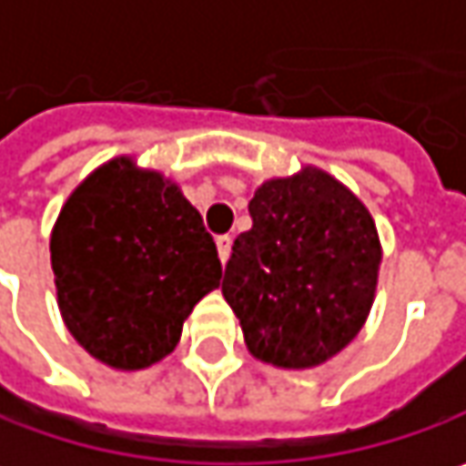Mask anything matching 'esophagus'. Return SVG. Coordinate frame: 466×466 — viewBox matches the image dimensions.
Segmentation results:
<instances>
[{
    "label": "esophagus",
    "mask_w": 466,
    "mask_h": 466,
    "mask_svg": "<svg viewBox=\"0 0 466 466\" xmlns=\"http://www.w3.org/2000/svg\"><path fill=\"white\" fill-rule=\"evenodd\" d=\"M216 248H218V258H221V263H227L229 253H232V237H229V234L216 237Z\"/></svg>",
    "instance_id": "1"
}]
</instances>
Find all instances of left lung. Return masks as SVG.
Listing matches in <instances>:
<instances>
[{"instance_id": "1", "label": "left lung", "mask_w": 466, "mask_h": 466, "mask_svg": "<svg viewBox=\"0 0 466 466\" xmlns=\"http://www.w3.org/2000/svg\"><path fill=\"white\" fill-rule=\"evenodd\" d=\"M221 292L248 350L282 370L340 353L370 316L382 248L367 206L327 171L263 181Z\"/></svg>"}]
</instances>
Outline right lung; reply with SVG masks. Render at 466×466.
<instances>
[{"instance_id":"obj_1","label":"right lung","mask_w":466,"mask_h":466,"mask_svg":"<svg viewBox=\"0 0 466 466\" xmlns=\"http://www.w3.org/2000/svg\"><path fill=\"white\" fill-rule=\"evenodd\" d=\"M57 306L76 342L113 370H147L218 288L221 260L198 208L157 171L113 157L84 178L52 239Z\"/></svg>"}]
</instances>
